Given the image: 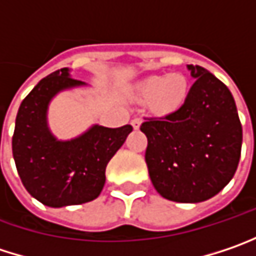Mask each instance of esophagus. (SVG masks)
I'll return each instance as SVG.
<instances>
[{"mask_svg": "<svg viewBox=\"0 0 256 256\" xmlns=\"http://www.w3.org/2000/svg\"><path fill=\"white\" fill-rule=\"evenodd\" d=\"M140 124H142V118H138V117H136V118L132 120V126H133L134 130H138V128H140Z\"/></svg>", "mask_w": 256, "mask_h": 256, "instance_id": "34e87169", "label": "esophagus"}]
</instances>
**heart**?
<instances>
[{"label":"heart","mask_w":256,"mask_h":256,"mask_svg":"<svg viewBox=\"0 0 256 256\" xmlns=\"http://www.w3.org/2000/svg\"><path fill=\"white\" fill-rule=\"evenodd\" d=\"M136 92L140 98H152L155 108L160 112L180 107L187 97V81L180 74L152 75L136 85Z\"/></svg>","instance_id":"b5f03b06"}]
</instances>
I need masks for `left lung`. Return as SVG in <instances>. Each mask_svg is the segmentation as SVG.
<instances>
[{
	"label": "left lung",
	"mask_w": 256,
	"mask_h": 256,
	"mask_svg": "<svg viewBox=\"0 0 256 256\" xmlns=\"http://www.w3.org/2000/svg\"><path fill=\"white\" fill-rule=\"evenodd\" d=\"M196 80L184 104L140 130L148 138L144 160L159 194L176 203L214 197L236 172L242 126L229 88L207 69L188 65Z\"/></svg>",
	"instance_id": "obj_1"
}]
</instances>
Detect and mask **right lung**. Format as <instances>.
Wrapping results in <instances>:
<instances>
[{"mask_svg": "<svg viewBox=\"0 0 256 256\" xmlns=\"http://www.w3.org/2000/svg\"><path fill=\"white\" fill-rule=\"evenodd\" d=\"M86 86L68 68L54 70L24 98L12 136V156L26 190L42 204L65 207L92 202L106 184V168L133 130L130 124H92L80 136L60 140L48 123L49 104L59 92Z\"/></svg>", "mask_w": 256, "mask_h": 256, "instance_id": "1", "label": "right lung"}]
</instances>
